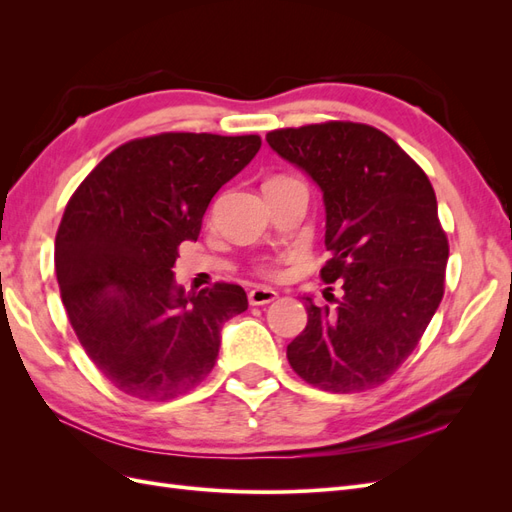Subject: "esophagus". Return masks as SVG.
Segmentation results:
<instances>
[{
  "mask_svg": "<svg viewBox=\"0 0 512 512\" xmlns=\"http://www.w3.org/2000/svg\"><path fill=\"white\" fill-rule=\"evenodd\" d=\"M247 299H250V305H265L277 299V292L273 288H265V286H256L247 294Z\"/></svg>",
  "mask_w": 512,
  "mask_h": 512,
  "instance_id": "obj_1",
  "label": "esophagus"
}]
</instances>
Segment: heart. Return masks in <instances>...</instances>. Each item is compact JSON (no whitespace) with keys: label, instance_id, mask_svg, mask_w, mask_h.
I'll return each mask as SVG.
<instances>
[{"label":"heart","instance_id":"obj_1","mask_svg":"<svg viewBox=\"0 0 512 512\" xmlns=\"http://www.w3.org/2000/svg\"><path fill=\"white\" fill-rule=\"evenodd\" d=\"M282 265H284L282 258H267V260H262L256 269H258L260 275L269 277V280H280V277L284 275Z\"/></svg>","mask_w":512,"mask_h":512}]
</instances>
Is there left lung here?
<instances>
[{
  "label": "left lung",
  "instance_id": "8db88e82",
  "mask_svg": "<svg viewBox=\"0 0 512 512\" xmlns=\"http://www.w3.org/2000/svg\"><path fill=\"white\" fill-rule=\"evenodd\" d=\"M280 156L320 185L327 207L320 269L342 284L318 307L286 356L307 384L329 393L376 389L401 367L444 297L448 239L425 170L389 134L324 121L267 134ZM333 290V288H331Z\"/></svg>",
  "mask_w": 512,
  "mask_h": 512
}]
</instances>
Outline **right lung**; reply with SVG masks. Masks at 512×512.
<instances>
[{"label":"right lung","mask_w":512,"mask_h":512,"mask_svg":"<svg viewBox=\"0 0 512 512\" xmlns=\"http://www.w3.org/2000/svg\"><path fill=\"white\" fill-rule=\"evenodd\" d=\"M260 145L258 134L134 138L70 196L55 237L61 301L91 363L121 393L166 401L211 374L222 324L245 312L247 294L228 282L185 294L173 267L215 192Z\"/></svg>","instance_id":"add662e5"}]
</instances>
